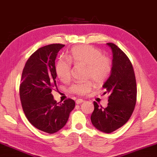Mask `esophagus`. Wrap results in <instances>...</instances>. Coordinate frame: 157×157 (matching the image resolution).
I'll return each mask as SVG.
<instances>
[{"instance_id":"obj_1","label":"esophagus","mask_w":157,"mask_h":157,"mask_svg":"<svg viewBox=\"0 0 157 157\" xmlns=\"http://www.w3.org/2000/svg\"><path fill=\"white\" fill-rule=\"evenodd\" d=\"M84 101V100L83 99H78L76 101V103L77 104H81L82 102H83Z\"/></svg>"}]
</instances>
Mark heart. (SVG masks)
<instances>
[{
	"instance_id": "1",
	"label": "heart",
	"mask_w": 157,
	"mask_h": 157,
	"mask_svg": "<svg viewBox=\"0 0 157 157\" xmlns=\"http://www.w3.org/2000/svg\"><path fill=\"white\" fill-rule=\"evenodd\" d=\"M68 59L61 58L57 62L56 71L62 81L70 79L71 63L87 67V77L92 78L96 84H102L110 76L112 71V63L109 58L102 55L98 48L90 45L76 46L69 52ZM92 83H76L71 85L69 92L77 95H85L91 90Z\"/></svg>"
}]
</instances>
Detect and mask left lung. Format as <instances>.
<instances>
[{"label":"left lung","instance_id":"1","mask_svg":"<svg viewBox=\"0 0 157 157\" xmlns=\"http://www.w3.org/2000/svg\"><path fill=\"white\" fill-rule=\"evenodd\" d=\"M113 52L112 71L103 86L109 94L106 108L94 101L91 122L97 129L112 133L127 122L134 110L137 97L136 81L127 56L113 43H107Z\"/></svg>","mask_w":157,"mask_h":157}]
</instances>
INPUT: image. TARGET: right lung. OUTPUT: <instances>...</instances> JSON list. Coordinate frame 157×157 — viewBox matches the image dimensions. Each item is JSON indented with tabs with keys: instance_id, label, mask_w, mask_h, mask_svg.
<instances>
[{
	"instance_id": "add662e5",
	"label": "right lung",
	"mask_w": 157,
	"mask_h": 157,
	"mask_svg": "<svg viewBox=\"0 0 157 157\" xmlns=\"http://www.w3.org/2000/svg\"><path fill=\"white\" fill-rule=\"evenodd\" d=\"M65 45L52 44L30 56L23 69L19 96L23 110L30 124L40 131L54 133L66 124L75 106L71 99L57 103L51 94L57 88L55 60Z\"/></svg>"
}]
</instances>
